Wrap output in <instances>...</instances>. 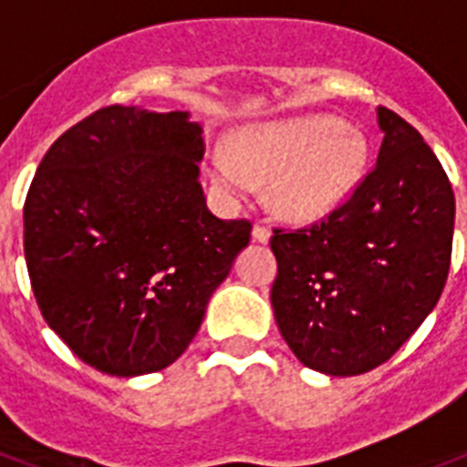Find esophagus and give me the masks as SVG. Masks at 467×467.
I'll return each instance as SVG.
<instances>
[{"instance_id":"34e87169","label":"esophagus","mask_w":467,"mask_h":467,"mask_svg":"<svg viewBox=\"0 0 467 467\" xmlns=\"http://www.w3.org/2000/svg\"><path fill=\"white\" fill-rule=\"evenodd\" d=\"M252 237H254V242H261V244H265V242L270 240V227L264 225V223H256L252 230Z\"/></svg>"}]
</instances>
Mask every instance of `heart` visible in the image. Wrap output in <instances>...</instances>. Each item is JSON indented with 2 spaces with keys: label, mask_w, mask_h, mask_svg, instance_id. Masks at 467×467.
<instances>
[{
  "label": "heart",
  "mask_w": 467,
  "mask_h": 467,
  "mask_svg": "<svg viewBox=\"0 0 467 467\" xmlns=\"http://www.w3.org/2000/svg\"><path fill=\"white\" fill-rule=\"evenodd\" d=\"M363 166L366 142L358 132L335 116H301L242 130L233 154L213 156L211 180L227 197H244L254 180H270V209L308 223L351 194Z\"/></svg>",
  "instance_id": "heart-1"
}]
</instances>
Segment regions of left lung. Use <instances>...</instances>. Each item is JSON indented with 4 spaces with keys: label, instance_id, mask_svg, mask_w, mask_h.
<instances>
[{
    "label": "left lung",
    "instance_id": "obj_1",
    "mask_svg": "<svg viewBox=\"0 0 467 467\" xmlns=\"http://www.w3.org/2000/svg\"><path fill=\"white\" fill-rule=\"evenodd\" d=\"M378 163L325 221L273 230L270 304L294 356L351 378L382 366L430 316L451 265V182L413 125L378 109Z\"/></svg>",
    "mask_w": 467,
    "mask_h": 467
}]
</instances>
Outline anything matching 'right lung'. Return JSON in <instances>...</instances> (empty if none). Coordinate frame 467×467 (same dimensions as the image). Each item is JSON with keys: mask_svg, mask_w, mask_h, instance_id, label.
<instances>
[{"mask_svg": "<svg viewBox=\"0 0 467 467\" xmlns=\"http://www.w3.org/2000/svg\"><path fill=\"white\" fill-rule=\"evenodd\" d=\"M202 125L187 111L99 109L49 147L23 206L42 318L88 366L163 370L197 335L252 223L206 206Z\"/></svg>", "mask_w": 467, "mask_h": 467, "instance_id": "obj_1", "label": "right lung"}]
</instances>
